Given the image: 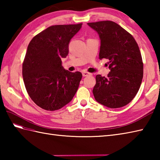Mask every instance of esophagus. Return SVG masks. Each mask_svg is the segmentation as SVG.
Wrapping results in <instances>:
<instances>
[{
    "label": "esophagus",
    "instance_id": "1",
    "mask_svg": "<svg viewBox=\"0 0 160 160\" xmlns=\"http://www.w3.org/2000/svg\"><path fill=\"white\" fill-rule=\"evenodd\" d=\"M89 75H91V73H89V72H87V71H83L82 72V76H84V77H85V76H89Z\"/></svg>",
    "mask_w": 160,
    "mask_h": 160
}]
</instances>
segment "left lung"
I'll list each match as a JSON object with an SVG mask.
<instances>
[{
	"label": "left lung",
	"instance_id": "left-lung-1",
	"mask_svg": "<svg viewBox=\"0 0 160 160\" xmlns=\"http://www.w3.org/2000/svg\"><path fill=\"white\" fill-rule=\"evenodd\" d=\"M101 40L99 58L109 60L107 78L97 75L93 89L95 99L108 108H120L136 96L143 78V62L132 36L116 22H88Z\"/></svg>",
	"mask_w": 160,
	"mask_h": 160
}]
</instances>
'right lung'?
I'll use <instances>...</instances> for the list:
<instances>
[{
    "instance_id": "1",
    "label": "right lung",
    "mask_w": 160,
    "mask_h": 160,
    "mask_svg": "<svg viewBox=\"0 0 160 160\" xmlns=\"http://www.w3.org/2000/svg\"><path fill=\"white\" fill-rule=\"evenodd\" d=\"M82 23L49 27L30 41L22 63L26 90L36 105L56 111L73 99L82 75L64 69L62 58L69 53V43Z\"/></svg>"
}]
</instances>
